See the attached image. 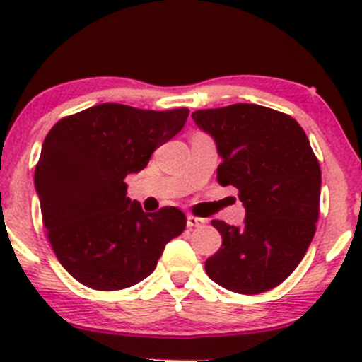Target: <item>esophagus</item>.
I'll return each instance as SVG.
<instances>
[{"mask_svg": "<svg viewBox=\"0 0 362 362\" xmlns=\"http://www.w3.org/2000/svg\"><path fill=\"white\" fill-rule=\"evenodd\" d=\"M204 218L202 217H194V215H187V226L189 228H199V226L204 224Z\"/></svg>", "mask_w": 362, "mask_h": 362, "instance_id": "1", "label": "esophagus"}]
</instances>
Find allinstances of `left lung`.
Returning a JSON list of instances; mask_svg holds the SVG:
<instances>
[{
	"mask_svg": "<svg viewBox=\"0 0 362 362\" xmlns=\"http://www.w3.org/2000/svg\"><path fill=\"white\" fill-rule=\"evenodd\" d=\"M192 119L217 144L218 184L235 185L247 210L242 229L211 221L222 245L204 262L206 275L233 293H266L294 272L315 235L319 160L303 127L273 108L236 103Z\"/></svg>",
	"mask_w": 362,
	"mask_h": 362,
	"instance_id": "left-lung-1",
	"label": "left lung"
}]
</instances>
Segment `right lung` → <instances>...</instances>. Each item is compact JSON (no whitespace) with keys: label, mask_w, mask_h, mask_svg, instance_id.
I'll return each mask as SVG.
<instances>
[{"label":"right lung","mask_w":362,"mask_h":362,"mask_svg":"<svg viewBox=\"0 0 362 362\" xmlns=\"http://www.w3.org/2000/svg\"><path fill=\"white\" fill-rule=\"evenodd\" d=\"M187 115V108L103 103L63 117L43 140L35 170L43 226L63 268L86 287L120 291L141 282L185 229L178 208L147 214L126 198L124 178L144 170Z\"/></svg>","instance_id":"add662e5"}]
</instances>
